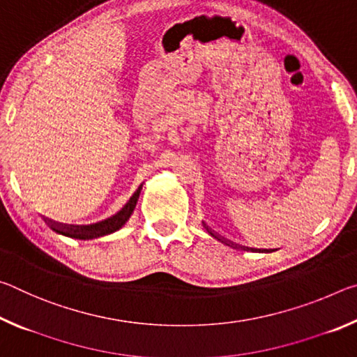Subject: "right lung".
Here are the masks:
<instances>
[{
    "label": "right lung",
    "instance_id": "obj_1",
    "mask_svg": "<svg viewBox=\"0 0 357 357\" xmlns=\"http://www.w3.org/2000/svg\"><path fill=\"white\" fill-rule=\"evenodd\" d=\"M135 203H137V192L130 197V200L126 203L116 214L110 217V219L99 222V223H94V225H89V227H74V225L66 227V225H59V223L52 222V220H48V222H50V227L55 229V231L64 234V236L75 238V239H94V238L105 236V234H110L123 227L130 217L132 211H134Z\"/></svg>",
    "mask_w": 357,
    "mask_h": 357
}]
</instances>
